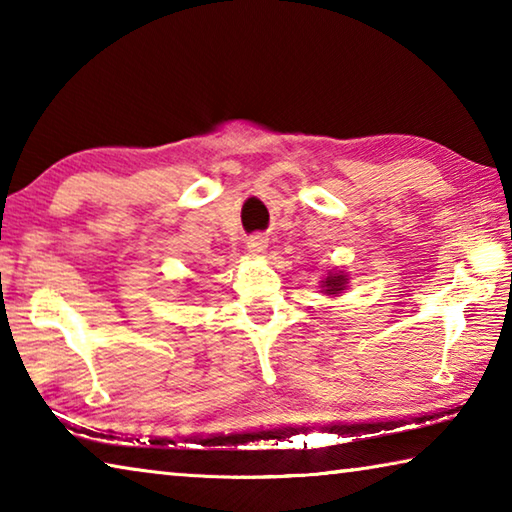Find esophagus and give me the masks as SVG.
I'll return each mask as SVG.
<instances>
[{"mask_svg":"<svg viewBox=\"0 0 512 512\" xmlns=\"http://www.w3.org/2000/svg\"><path fill=\"white\" fill-rule=\"evenodd\" d=\"M264 250H266V239H264V237L255 235L253 239H248V253H253V255H262Z\"/></svg>","mask_w":512,"mask_h":512,"instance_id":"esophagus-1","label":"esophagus"}]
</instances>
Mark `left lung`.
Here are the masks:
<instances>
[{"label": "left lung", "mask_w": 512, "mask_h": 512, "mask_svg": "<svg viewBox=\"0 0 512 512\" xmlns=\"http://www.w3.org/2000/svg\"><path fill=\"white\" fill-rule=\"evenodd\" d=\"M345 284H348V275L329 273L323 280V291L327 293V296H336V293H341L345 289Z\"/></svg>", "instance_id": "obj_1"}]
</instances>
